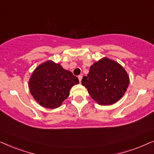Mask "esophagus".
Returning <instances> with one entry per match:
<instances>
[{"instance_id": "1", "label": "esophagus", "mask_w": 154, "mask_h": 154, "mask_svg": "<svg viewBox=\"0 0 154 154\" xmlns=\"http://www.w3.org/2000/svg\"><path fill=\"white\" fill-rule=\"evenodd\" d=\"M78 78H79V82L80 83H81V80H82V78H83V76H82V75H79V76H78Z\"/></svg>"}]
</instances>
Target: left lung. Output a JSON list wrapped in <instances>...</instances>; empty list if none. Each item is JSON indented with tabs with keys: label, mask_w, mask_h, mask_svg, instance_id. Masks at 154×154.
Wrapping results in <instances>:
<instances>
[{
	"label": "left lung",
	"mask_w": 154,
	"mask_h": 154,
	"mask_svg": "<svg viewBox=\"0 0 154 154\" xmlns=\"http://www.w3.org/2000/svg\"><path fill=\"white\" fill-rule=\"evenodd\" d=\"M81 83L91 97L104 106L121 100L128 88L130 79L121 64L104 57L90 66L88 76H83Z\"/></svg>",
	"instance_id": "left-lung-1"
}]
</instances>
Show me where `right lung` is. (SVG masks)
I'll list each match as a JSON object with an SVG mask.
<instances>
[{"label":"right lung","mask_w":154,"mask_h":154,"mask_svg":"<svg viewBox=\"0 0 154 154\" xmlns=\"http://www.w3.org/2000/svg\"><path fill=\"white\" fill-rule=\"evenodd\" d=\"M71 71L51 60L40 64L33 71L29 88L34 100L41 106L56 109L69 96L72 86L79 83Z\"/></svg>","instance_id":"add662e5"}]
</instances>
